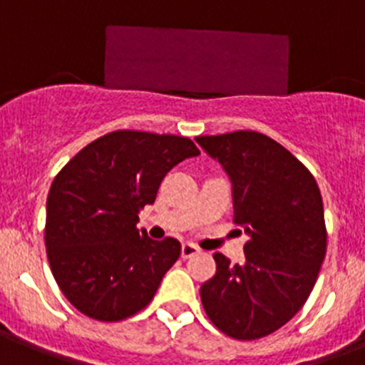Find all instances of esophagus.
Masks as SVG:
<instances>
[{"label":"esophagus","instance_id":"1","mask_svg":"<svg viewBox=\"0 0 365 365\" xmlns=\"http://www.w3.org/2000/svg\"><path fill=\"white\" fill-rule=\"evenodd\" d=\"M200 252V248L192 243H183L182 245V257L183 259H189L192 255H196Z\"/></svg>","mask_w":365,"mask_h":365}]
</instances>
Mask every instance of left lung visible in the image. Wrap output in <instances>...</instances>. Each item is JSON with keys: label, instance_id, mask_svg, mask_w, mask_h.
<instances>
[{"label": "left lung", "instance_id": "obj_1", "mask_svg": "<svg viewBox=\"0 0 365 365\" xmlns=\"http://www.w3.org/2000/svg\"><path fill=\"white\" fill-rule=\"evenodd\" d=\"M232 182L234 223L250 240L245 261L216 252V274L200 288L207 317L236 340L263 339L304 306L328 247L319 185L304 163L257 131L198 136Z\"/></svg>", "mask_w": 365, "mask_h": 365}]
</instances>
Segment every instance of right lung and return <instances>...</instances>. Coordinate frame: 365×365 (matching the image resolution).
<instances>
[{
    "label": "right lung",
    "instance_id": "1",
    "mask_svg": "<svg viewBox=\"0 0 365 365\" xmlns=\"http://www.w3.org/2000/svg\"><path fill=\"white\" fill-rule=\"evenodd\" d=\"M198 155L185 136L120 129L88 144L57 173L44 243L61 292L81 313L117 322L153 301L182 245L138 232V212L155 203L176 163Z\"/></svg>",
    "mask_w": 365,
    "mask_h": 365
}]
</instances>
